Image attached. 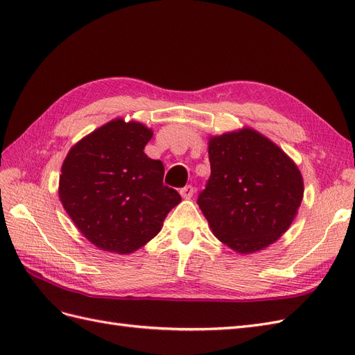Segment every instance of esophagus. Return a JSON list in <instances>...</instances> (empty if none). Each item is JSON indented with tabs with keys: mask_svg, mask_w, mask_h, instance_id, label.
Wrapping results in <instances>:
<instances>
[{
	"mask_svg": "<svg viewBox=\"0 0 355 355\" xmlns=\"http://www.w3.org/2000/svg\"><path fill=\"white\" fill-rule=\"evenodd\" d=\"M180 196H182V198H185V200L191 198L192 196H194V188H192L191 185L184 187V188L180 189Z\"/></svg>",
	"mask_w": 355,
	"mask_h": 355,
	"instance_id": "1",
	"label": "esophagus"
}]
</instances>
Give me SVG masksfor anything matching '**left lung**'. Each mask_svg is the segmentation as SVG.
<instances>
[{
  "label": "left lung",
  "instance_id": "1",
  "mask_svg": "<svg viewBox=\"0 0 355 355\" xmlns=\"http://www.w3.org/2000/svg\"><path fill=\"white\" fill-rule=\"evenodd\" d=\"M209 159L211 173L197 202L214 237L241 254L275 243L304 198L295 161L250 127L211 136Z\"/></svg>",
  "mask_w": 355,
  "mask_h": 355
}]
</instances>
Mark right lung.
I'll return each instance as SVG.
<instances>
[{"label":"right lung","instance_id":"right-lung-1","mask_svg":"<svg viewBox=\"0 0 355 355\" xmlns=\"http://www.w3.org/2000/svg\"><path fill=\"white\" fill-rule=\"evenodd\" d=\"M153 135L142 123L115 118L75 144L63 161L62 206L101 250L128 254L141 249L182 200L163 185V163L144 153Z\"/></svg>","mask_w":355,"mask_h":355}]
</instances>
